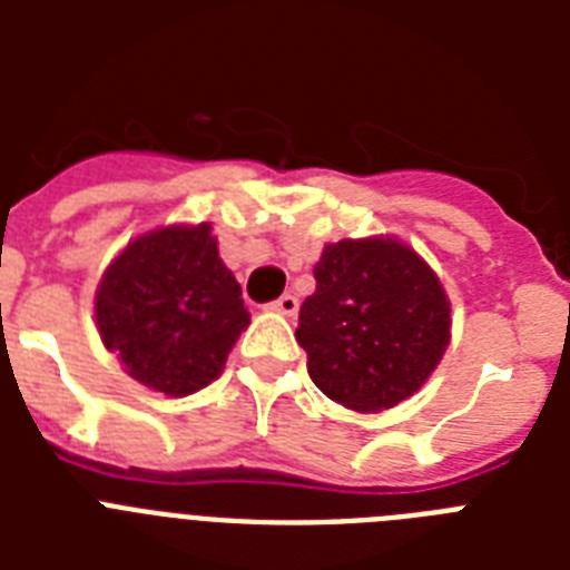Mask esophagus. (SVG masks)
Masks as SVG:
<instances>
[{"instance_id":"obj_1","label":"esophagus","mask_w":570,"mask_h":570,"mask_svg":"<svg viewBox=\"0 0 570 570\" xmlns=\"http://www.w3.org/2000/svg\"><path fill=\"white\" fill-rule=\"evenodd\" d=\"M268 311L284 313V316H295V313H298V298H295L293 293H284L277 302L268 304Z\"/></svg>"}]
</instances>
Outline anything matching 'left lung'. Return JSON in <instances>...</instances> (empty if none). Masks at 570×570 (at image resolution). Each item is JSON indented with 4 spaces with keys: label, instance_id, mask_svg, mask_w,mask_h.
I'll list each match as a JSON object with an SVG mask.
<instances>
[{
    "label": "left lung",
    "instance_id": "left-lung-1",
    "mask_svg": "<svg viewBox=\"0 0 570 570\" xmlns=\"http://www.w3.org/2000/svg\"><path fill=\"white\" fill-rule=\"evenodd\" d=\"M295 340L328 399L355 411L393 407L420 390L450 343V302L414 250L393 239L328 245Z\"/></svg>",
    "mask_w": 570,
    "mask_h": 570
}]
</instances>
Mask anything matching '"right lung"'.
I'll list each match as a JSON object with an SVG mask.
<instances>
[{"label": "right lung", "instance_id": "obj_1", "mask_svg": "<svg viewBox=\"0 0 570 570\" xmlns=\"http://www.w3.org/2000/svg\"><path fill=\"white\" fill-rule=\"evenodd\" d=\"M97 328L127 373L168 396L218 379L248 325L242 286L209 224L165 227L129 242L97 289Z\"/></svg>", "mask_w": 570, "mask_h": 570}]
</instances>
